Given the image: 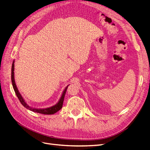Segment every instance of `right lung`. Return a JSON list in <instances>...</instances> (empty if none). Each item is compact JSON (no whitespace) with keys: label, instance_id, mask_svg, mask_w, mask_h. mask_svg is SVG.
Returning <instances> with one entry per match:
<instances>
[{"label":"right lung","instance_id":"1","mask_svg":"<svg viewBox=\"0 0 150 150\" xmlns=\"http://www.w3.org/2000/svg\"><path fill=\"white\" fill-rule=\"evenodd\" d=\"M14 61L13 62L12 65V71H11V79H12V86H13V88L14 89V91L17 95V96L19 99V100L20 101L21 103L23 105L25 108H26L28 110L34 111L35 112H38V113H40V114H44V115H53L54 113H56V112H57L58 111H59L61 109L62 107V104H63V101H64V96L65 94L66 93V91L67 89L68 86H67L66 88L65 89V90L64 91V92L62 93V96L60 99L59 101L58 102V103L56 104V105L52 107L49 108H46V109H35V108H33L29 107L28 104L25 103V102L24 101L23 98L22 97V96L21 95L20 93L18 91L17 86L16 85L15 83V81H14Z\"/></svg>","mask_w":150,"mask_h":150}]
</instances>
